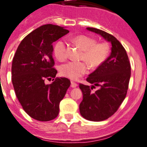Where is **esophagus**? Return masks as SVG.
<instances>
[{"instance_id": "1", "label": "esophagus", "mask_w": 147, "mask_h": 147, "mask_svg": "<svg viewBox=\"0 0 147 147\" xmlns=\"http://www.w3.org/2000/svg\"><path fill=\"white\" fill-rule=\"evenodd\" d=\"M77 84H76L75 82H71V87L72 88H76L77 86Z\"/></svg>"}]
</instances>
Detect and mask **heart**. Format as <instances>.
<instances>
[{
  "instance_id": "obj_1",
  "label": "heart",
  "mask_w": 147,
  "mask_h": 147,
  "mask_svg": "<svg viewBox=\"0 0 147 147\" xmlns=\"http://www.w3.org/2000/svg\"><path fill=\"white\" fill-rule=\"evenodd\" d=\"M82 50L84 54L82 59L86 61L93 68L103 64L109 55V47L106 43H97L92 37L79 35L74 38ZM55 57L59 61H64L68 57V45L63 40H59L55 43L54 48ZM88 71V65L86 62L69 61L63 64L60 68L62 75L71 79H77Z\"/></svg>"
}]
</instances>
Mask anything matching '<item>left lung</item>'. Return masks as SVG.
I'll use <instances>...</instances> for the list:
<instances>
[{"label":"left lung","mask_w":147,"mask_h":147,"mask_svg":"<svg viewBox=\"0 0 147 147\" xmlns=\"http://www.w3.org/2000/svg\"><path fill=\"white\" fill-rule=\"evenodd\" d=\"M98 34L112 45L111 55L106 61L90 74L86 81L99 86L92 92L89 86L79 84L83 100L79 104L82 116L88 120L99 122L112 116L125 99L131 77V65L122 45L115 37L103 30L87 28Z\"/></svg>","instance_id":"obj_1"}]
</instances>
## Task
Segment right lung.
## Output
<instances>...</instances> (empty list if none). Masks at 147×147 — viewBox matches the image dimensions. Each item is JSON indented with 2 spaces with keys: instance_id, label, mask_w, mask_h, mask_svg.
Wrapping results in <instances>:
<instances>
[{
  "instance_id": "right-lung-1",
  "label": "right lung",
  "mask_w": 147,
  "mask_h": 147,
  "mask_svg": "<svg viewBox=\"0 0 147 147\" xmlns=\"http://www.w3.org/2000/svg\"><path fill=\"white\" fill-rule=\"evenodd\" d=\"M69 32L59 25H42L22 40L11 65V82L23 110L38 121L48 122L58 116L59 103L70 86L65 77L55 78L57 70L52 52L53 42Z\"/></svg>"
}]
</instances>
